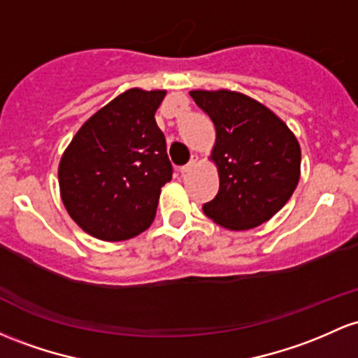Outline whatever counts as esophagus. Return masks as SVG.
<instances>
[{"instance_id": "esophagus-1", "label": "esophagus", "mask_w": 358, "mask_h": 358, "mask_svg": "<svg viewBox=\"0 0 358 358\" xmlns=\"http://www.w3.org/2000/svg\"><path fill=\"white\" fill-rule=\"evenodd\" d=\"M195 166H197V158H192V159H190V163L185 164V166L180 168V173H182V175H187V173L194 170Z\"/></svg>"}]
</instances>
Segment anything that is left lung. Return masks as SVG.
Here are the masks:
<instances>
[{
	"label": "left lung",
	"instance_id": "1",
	"mask_svg": "<svg viewBox=\"0 0 358 358\" xmlns=\"http://www.w3.org/2000/svg\"><path fill=\"white\" fill-rule=\"evenodd\" d=\"M190 96L215 127L209 159L219 192L203 203L207 217L229 231L272 219L301 178V146L284 120L255 98L231 90H192Z\"/></svg>",
	"mask_w": 358,
	"mask_h": 358
}]
</instances>
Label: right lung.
Returning <instances> with one entry per match:
<instances>
[{
	"label": "right lung",
	"mask_w": 358,
	"mask_h": 358,
	"mask_svg": "<svg viewBox=\"0 0 358 358\" xmlns=\"http://www.w3.org/2000/svg\"><path fill=\"white\" fill-rule=\"evenodd\" d=\"M166 90L131 88L85 122L59 161L66 210L90 236L125 241L155 221L171 180L166 141L155 113Z\"/></svg>",
	"instance_id": "right-lung-1"
}]
</instances>
